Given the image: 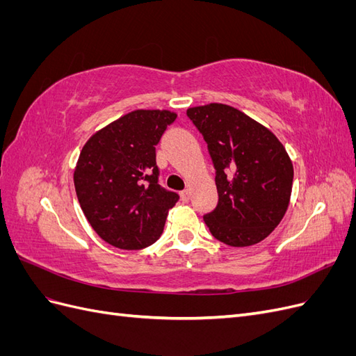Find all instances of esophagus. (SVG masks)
<instances>
[{"label": "esophagus", "mask_w": 356, "mask_h": 356, "mask_svg": "<svg viewBox=\"0 0 356 356\" xmlns=\"http://www.w3.org/2000/svg\"><path fill=\"white\" fill-rule=\"evenodd\" d=\"M179 195H181V199H182V202H188V200H190V190H184V191H181Z\"/></svg>", "instance_id": "esophagus-1"}]
</instances>
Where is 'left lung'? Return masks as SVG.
I'll list each match as a JSON object with an SVG mask.
<instances>
[{"mask_svg":"<svg viewBox=\"0 0 356 356\" xmlns=\"http://www.w3.org/2000/svg\"><path fill=\"white\" fill-rule=\"evenodd\" d=\"M208 144L217 170L218 204L203 220L215 239L230 246L264 241L288 209L294 168L276 135L225 104L187 110Z\"/></svg>","mask_w":356,"mask_h":356,"instance_id":"1","label":"left lung"}]
</instances>
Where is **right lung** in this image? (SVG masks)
Returning a JSON list of instances; mask_svg holds the SVG:
<instances>
[{
	"instance_id": "right-lung-1",
	"label": "right lung",
	"mask_w": 356,
	"mask_h": 356,
	"mask_svg": "<svg viewBox=\"0 0 356 356\" xmlns=\"http://www.w3.org/2000/svg\"><path fill=\"white\" fill-rule=\"evenodd\" d=\"M177 113L135 110L95 132L74 170L75 193L93 230L120 250H143L165 227L178 195L159 186L156 145Z\"/></svg>"
}]
</instances>
